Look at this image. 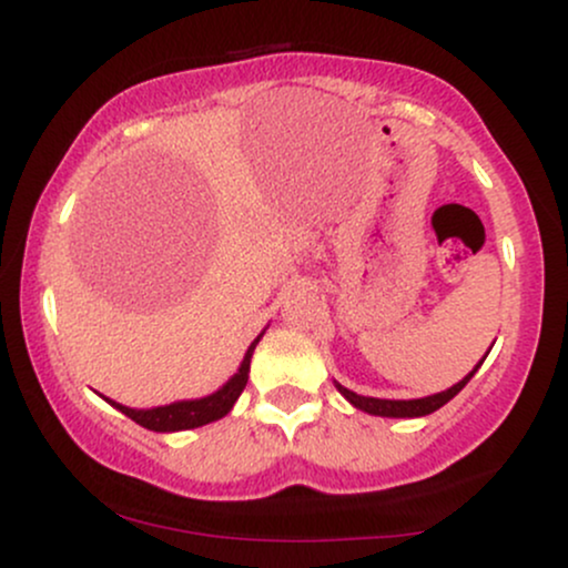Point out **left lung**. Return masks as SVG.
I'll return each instance as SVG.
<instances>
[{
    "label": "left lung",
    "instance_id": "1",
    "mask_svg": "<svg viewBox=\"0 0 568 568\" xmlns=\"http://www.w3.org/2000/svg\"><path fill=\"white\" fill-rule=\"evenodd\" d=\"M488 352H491V349H488ZM488 352H486V355H488ZM486 355H484V361H486ZM484 361H480V363H484ZM480 363L470 371V374L465 376V379L456 382L454 387L443 389V393L427 395V397H414V400H384V397H366V395L352 393V389H347V387H342V384H338V382H336V389H338V393H342L344 397H347L352 406L361 408V410H366V414H374V416H393V419H416V416L433 414V410H438L440 406H446V403L452 400L454 395H459L462 387H465V384L470 382L473 376H475V371L480 368Z\"/></svg>",
    "mask_w": 568,
    "mask_h": 568
}]
</instances>
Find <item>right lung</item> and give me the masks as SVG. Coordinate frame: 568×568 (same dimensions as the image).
I'll use <instances>...</instances> for the list:
<instances>
[{"label":"right lung","instance_id":"1","mask_svg":"<svg viewBox=\"0 0 568 568\" xmlns=\"http://www.w3.org/2000/svg\"><path fill=\"white\" fill-rule=\"evenodd\" d=\"M262 336H264V331L251 342L243 363H240L237 374H234L232 379L224 384V387H219L213 395L197 397V400H175V403H168V406H158V408H128V406H122V403L109 400V397H103V400L112 403L116 410H122V414L130 416L135 425L154 429V433H179V429H194L202 425H211V422H216V419H221V416L230 414L234 403H237L240 393L245 389L253 349H256L258 338Z\"/></svg>","mask_w":568,"mask_h":568}]
</instances>
